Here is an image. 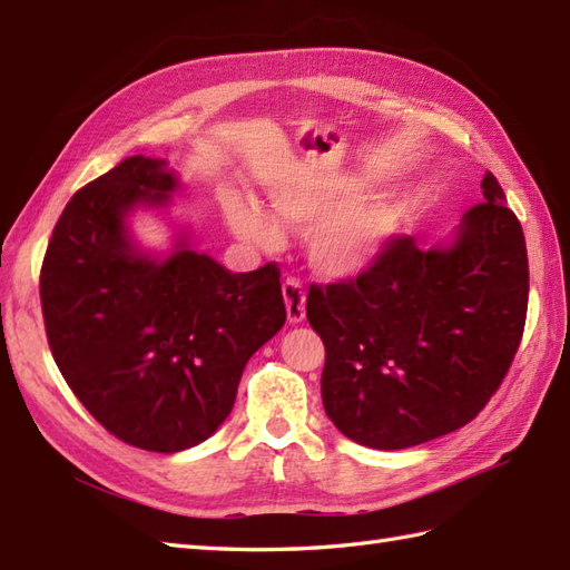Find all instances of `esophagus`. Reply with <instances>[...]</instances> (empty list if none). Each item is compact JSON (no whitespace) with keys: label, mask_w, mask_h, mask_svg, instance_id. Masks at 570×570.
<instances>
[{"label":"esophagus","mask_w":570,"mask_h":570,"mask_svg":"<svg viewBox=\"0 0 570 570\" xmlns=\"http://www.w3.org/2000/svg\"><path fill=\"white\" fill-rule=\"evenodd\" d=\"M282 294H284V304H286V316L288 323H301L306 318V292L304 284L298 278H286L282 284Z\"/></svg>","instance_id":"obj_1"}]
</instances>
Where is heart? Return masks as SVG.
<instances>
[{
	"label": "heart",
	"instance_id": "heart-1",
	"mask_svg": "<svg viewBox=\"0 0 570 570\" xmlns=\"http://www.w3.org/2000/svg\"><path fill=\"white\" fill-rule=\"evenodd\" d=\"M357 188L347 180L286 178L269 190L276 224L237 196L225 200L229 225L264 249L282 245V229L308 233L311 262L328 278H347L377 259L394 233V210L384 203H355Z\"/></svg>",
	"mask_w": 570,
	"mask_h": 570
}]
</instances>
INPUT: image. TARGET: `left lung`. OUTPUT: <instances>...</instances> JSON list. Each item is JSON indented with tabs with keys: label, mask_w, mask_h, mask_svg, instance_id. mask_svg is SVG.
<instances>
[{
	"label": "left lung",
	"mask_w": 570,
	"mask_h": 570,
	"mask_svg": "<svg viewBox=\"0 0 570 570\" xmlns=\"http://www.w3.org/2000/svg\"><path fill=\"white\" fill-rule=\"evenodd\" d=\"M448 247L384 242L365 272L311 284L306 316L325 345V414L380 451L419 445L475 419L524 333V233L490 171Z\"/></svg>",
	"instance_id": "left-lung-1"
}]
</instances>
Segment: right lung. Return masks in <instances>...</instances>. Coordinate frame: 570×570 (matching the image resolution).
I'll return each mask as SVG.
<instances>
[{
  "mask_svg": "<svg viewBox=\"0 0 570 570\" xmlns=\"http://www.w3.org/2000/svg\"><path fill=\"white\" fill-rule=\"evenodd\" d=\"M176 188L166 161L129 156L68 200L41 266L63 380L119 441L154 453L210 439L247 360L286 321L274 262L235 274L184 237L166 259L137 249L127 215L164 208Z\"/></svg>",
  "mask_w": 570,
  "mask_h": 570,
  "instance_id": "1",
  "label": "right lung"
}]
</instances>
